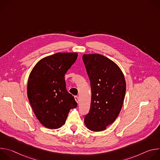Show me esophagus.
<instances>
[{
	"instance_id": "esophagus-1",
	"label": "esophagus",
	"mask_w": 160,
	"mask_h": 160,
	"mask_svg": "<svg viewBox=\"0 0 160 160\" xmlns=\"http://www.w3.org/2000/svg\"><path fill=\"white\" fill-rule=\"evenodd\" d=\"M75 101H76V102H77V103L79 102L80 100H79V98H78V96H75Z\"/></svg>"
}]
</instances>
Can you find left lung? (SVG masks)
I'll return each mask as SVG.
<instances>
[{
  "mask_svg": "<svg viewBox=\"0 0 160 160\" xmlns=\"http://www.w3.org/2000/svg\"><path fill=\"white\" fill-rule=\"evenodd\" d=\"M82 59L92 93L84 123L90 130L103 131L115 122L121 111L126 92L125 77L119 66L102 55L83 54Z\"/></svg>",
  "mask_w": 160,
  "mask_h": 160,
  "instance_id": "left-lung-1",
  "label": "left lung"
}]
</instances>
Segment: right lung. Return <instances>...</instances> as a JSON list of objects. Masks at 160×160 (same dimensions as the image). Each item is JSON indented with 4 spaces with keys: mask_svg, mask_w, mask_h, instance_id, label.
<instances>
[{
    "mask_svg": "<svg viewBox=\"0 0 160 160\" xmlns=\"http://www.w3.org/2000/svg\"><path fill=\"white\" fill-rule=\"evenodd\" d=\"M77 52H58L40 60L32 70L27 95L37 118L46 128L65 123L77 103L66 88L64 75L77 59Z\"/></svg>",
    "mask_w": 160,
    "mask_h": 160,
    "instance_id": "add662e5",
    "label": "right lung"
}]
</instances>
